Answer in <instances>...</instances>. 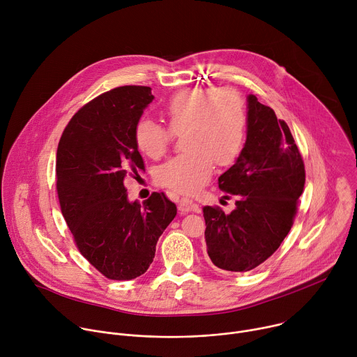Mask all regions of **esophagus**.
Masks as SVG:
<instances>
[{"label":"esophagus","mask_w":357,"mask_h":357,"mask_svg":"<svg viewBox=\"0 0 357 357\" xmlns=\"http://www.w3.org/2000/svg\"><path fill=\"white\" fill-rule=\"evenodd\" d=\"M178 209L182 213H188V212H199V205L195 203L193 200L188 199V197H182L178 200Z\"/></svg>","instance_id":"esophagus-1"}]
</instances>
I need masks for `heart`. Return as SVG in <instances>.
<instances>
[{
	"instance_id": "obj_1",
	"label": "heart",
	"mask_w": 357,
	"mask_h": 357,
	"mask_svg": "<svg viewBox=\"0 0 357 357\" xmlns=\"http://www.w3.org/2000/svg\"><path fill=\"white\" fill-rule=\"evenodd\" d=\"M167 126L141 119L134 128L138 149L152 160L161 158L175 135L182 136L183 154L157 169V182L176 193L192 195L205 185L213 161L233 164L243 149L247 110L233 87L188 89L175 93L161 110Z\"/></svg>"
}]
</instances>
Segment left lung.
I'll list each match as a JSON object with an SVG mask.
<instances>
[{
    "label": "left lung",
    "mask_w": 357,
    "mask_h": 357,
    "mask_svg": "<svg viewBox=\"0 0 357 357\" xmlns=\"http://www.w3.org/2000/svg\"><path fill=\"white\" fill-rule=\"evenodd\" d=\"M247 139L219 188L237 196L236 209L203 206L212 263L245 273L270 259L289 233L305 185V165L289 127L250 94Z\"/></svg>",
    "instance_id": "1"
}]
</instances>
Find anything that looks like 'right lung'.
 <instances>
[{
  "label": "right lung",
  "mask_w": 357,
  "mask_h": 357,
  "mask_svg": "<svg viewBox=\"0 0 357 357\" xmlns=\"http://www.w3.org/2000/svg\"><path fill=\"white\" fill-rule=\"evenodd\" d=\"M154 96L121 86L97 96L68 123L56 152L61 211L82 256L109 280L144 274L160 236L176 216L164 192L142 205L127 200L124 179L145 171L134 128Z\"/></svg>",
  "instance_id": "1"
}]
</instances>
